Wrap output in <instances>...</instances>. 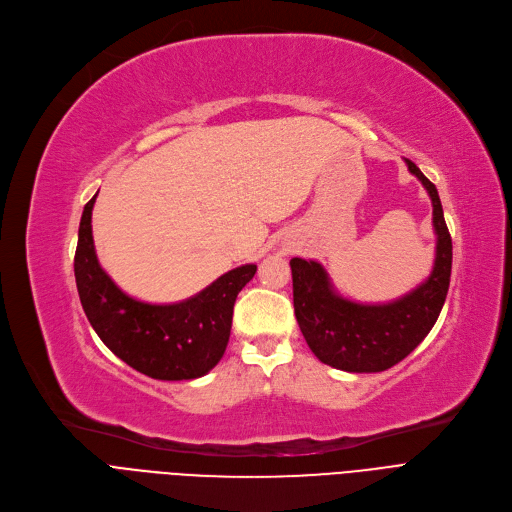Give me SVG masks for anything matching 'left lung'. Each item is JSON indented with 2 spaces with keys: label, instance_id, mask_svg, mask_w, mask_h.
Masks as SVG:
<instances>
[{
  "label": "left lung",
  "instance_id": "1",
  "mask_svg": "<svg viewBox=\"0 0 512 512\" xmlns=\"http://www.w3.org/2000/svg\"><path fill=\"white\" fill-rule=\"evenodd\" d=\"M432 198L436 258L430 277L388 304H357L341 297L316 260L293 258V308L302 335L322 364L345 372H382L399 364L436 324L450 285L453 239L436 186L405 159Z\"/></svg>",
  "mask_w": 512,
  "mask_h": 512
}]
</instances>
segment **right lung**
Here are the masks:
<instances>
[{
    "label": "right lung",
    "mask_w": 512,
    "mask_h": 512,
    "mask_svg": "<svg viewBox=\"0 0 512 512\" xmlns=\"http://www.w3.org/2000/svg\"><path fill=\"white\" fill-rule=\"evenodd\" d=\"M84 206L74 275L84 314L99 339L124 362L157 380H192L213 370L225 353L237 293L256 264L237 266L179 304H144L126 295L99 264L93 242V206Z\"/></svg>",
    "instance_id": "right-lung-1"
}]
</instances>
